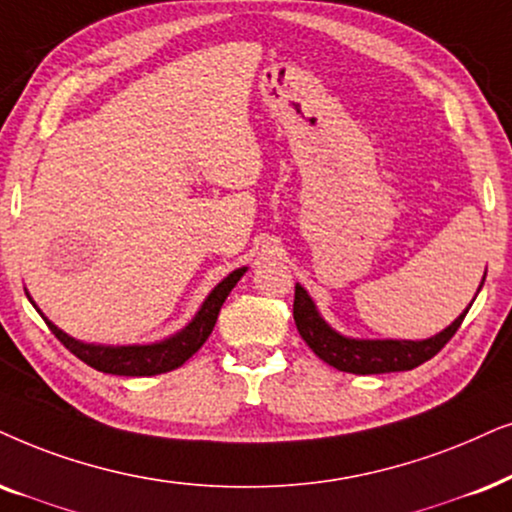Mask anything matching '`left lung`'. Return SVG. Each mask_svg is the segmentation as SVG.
<instances>
[{
  "instance_id": "1",
  "label": "left lung",
  "mask_w": 512,
  "mask_h": 512,
  "mask_svg": "<svg viewBox=\"0 0 512 512\" xmlns=\"http://www.w3.org/2000/svg\"><path fill=\"white\" fill-rule=\"evenodd\" d=\"M468 310L470 308H466V313ZM466 313L459 315V320H454V324H449L437 336L426 338V341H355V338L336 334L322 320L320 313L315 310V303L310 301L308 291L301 284H296L294 294V322L298 334L310 345V350L338 371H348V374L360 376L409 371L418 367V364L428 362L459 331Z\"/></svg>"
}]
</instances>
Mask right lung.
I'll return each instance as SVG.
<instances>
[{
    "instance_id": "add662e5",
    "label": "right lung",
    "mask_w": 512,
    "mask_h": 512,
    "mask_svg": "<svg viewBox=\"0 0 512 512\" xmlns=\"http://www.w3.org/2000/svg\"><path fill=\"white\" fill-rule=\"evenodd\" d=\"M244 272H247V268L232 270L230 275L225 277V280L207 296V301L202 303V308H199L195 320H192L183 331H178L176 336H171L162 343L117 345V348H112V345L82 343V341H77V338H72L65 334V331L58 329L56 324L46 320V317H44V322H46V327L51 329V334L56 336L72 355H77L84 364L103 371V374H115V376L164 374V371L181 367L185 360H190V357L195 355L199 348H202L204 341H207L209 334L216 327L218 313H221V305L225 303V298H228L232 287L240 282V277L244 275Z\"/></svg>"
}]
</instances>
